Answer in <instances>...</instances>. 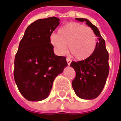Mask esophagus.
Here are the masks:
<instances>
[{
	"mask_svg": "<svg viewBox=\"0 0 121 121\" xmlns=\"http://www.w3.org/2000/svg\"><path fill=\"white\" fill-rule=\"evenodd\" d=\"M66 62H67L68 65H70V63H71V60L69 59V58H67V59H66Z\"/></svg>",
	"mask_w": 121,
	"mask_h": 121,
	"instance_id": "34e87169",
	"label": "esophagus"
}]
</instances>
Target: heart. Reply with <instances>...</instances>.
I'll return each mask as SVG.
<instances>
[{
	"label": "heart",
	"instance_id": "obj_1",
	"mask_svg": "<svg viewBox=\"0 0 121 121\" xmlns=\"http://www.w3.org/2000/svg\"><path fill=\"white\" fill-rule=\"evenodd\" d=\"M56 52L63 55L68 51L79 60L89 58L95 51L97 38L93 30L77 22H70L60 27L58 34L51 36Z\"/></svg>",
	"mask_w": 121,
	"mask_h": 121
}]
</instances>
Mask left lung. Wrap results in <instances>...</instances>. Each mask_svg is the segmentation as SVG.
Masks as SVG:
<instances>
[{
	"instance_id": "1",
	"label": "left lung",
	"mask_w": 121,
	"mask_h": 121,
	"mask_svg": "<svg viewBox=\"0 0 121 121\" xmlns=\"http://www.w3.org/2000/svg\"><path fill=\"white\" fill-rule=\"evenodd\" d=\"M80 22H86L90 27L98 41L94 53L84 60L72 61L70 66L74 69L76 77L72 82L75 94L83 99H94L99 96L104 89L109 75V53L105 40L96 26L85 18H76Z\"/></svg>"
}]
</instances>
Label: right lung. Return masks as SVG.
Returning <instances> with one entry per match:
<instances>
[{
	"label": "right lung",
	"instance_id": "1",
	"mask_svg": "<svg viewBox=\"0 0 121 121\" xmlns=\"http://www.w3.org/2000/svg\"><path fill=\"white\" fill-rule=\"evenodd\" d=\"M60 19H39L25 31L15 56L14 76L21 94L31 101L49 96L55 78L67 66L65 56H56L51 43V35Z\"/></svg>",
	"mask_w": 121,
	"mask_h": 121
}]
</instances>
